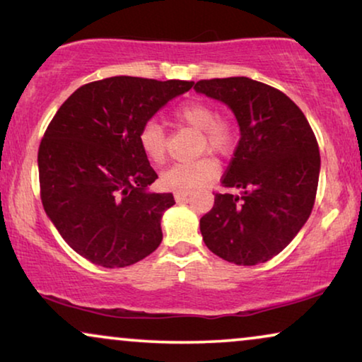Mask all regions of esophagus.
I'll return each mask as SVG.
<instances>
[{"label":"esophagus","instance_id":"1","mask_svg":"<svg viewBox=\"0 0 362 362\" xmlns=\"http://www.w3.org/2000/svg\"><path fill=\"white\" fill-rule=\"evenodd\" d=\"M188 195H190V193H188V192H175V200L177 202H185L187 200V198H188Z\"/></svg>","mask_w":362,"mask_h":362}]
</instances>
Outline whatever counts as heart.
<instances>
[{
	"mask_svg": "<svg viewBox=\"0 0 362 362\" xmlns=\"http://www.w3.org/2000/svg\"><path fill=\"white\" fill-rule=\"evenodd\" d=\"M174 118L188 128L200 131V152L208 151L215 156H226L231 152L236 141V128L231 119L218 116L216 108L208 101L192 100L182 103L175 108ZM137 141L147 159L157 165L164 164L167 159V136L157 121H146L141 126ZM218 164L211 157H200L169 167L160 175V183L169 190L187 192L211 180L218 175Z\"/></svg>",
	"mask_w": 362,
	"mask_h": 362,
	"instance_id": "obj_1",
	"label": "heart"
}]
</instances>
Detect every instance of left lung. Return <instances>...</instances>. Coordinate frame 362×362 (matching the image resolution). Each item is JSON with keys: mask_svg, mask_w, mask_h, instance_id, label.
Wrapping results in <instances>:
<instances>
[{"mask_svg": "<svg viewBox=\"0 0 362 362\" xmlns=\"http://www.w3.org/2000/svg\"><path fill=\"white\" fill-rule=\"evenodd\" d=\"M198 93L220 100L236 116L241 139L221 185L239 193H215L200 220L213 254L238 266L277 256L297 236L313 210L320 149L302 110L262 81L247 77L200 80Z\"/></svg>", "mask_w": 362, "mask_h": 362, "instance_id": "1", "label": "left lung"}]
</instances>
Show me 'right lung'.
Here are the masks:
<instances>
[{
  "label": "right lung",
  "instance_id": "1",
  "mask_svg": "<svg viewBox=\"0 0 362 362\" xmlns=\"http://www.w3.org/2000/svg\"><path fill=\"white\" fill-rule=\"evenodd\" d=\"M193 81L111 77L81 85L64 101L39 146L40 200L64 241L103 267H126L154 252L172 193L157 179L137 134Z\"/></svg>",
  "mask_w": 362,
  "mask_h": 362
}]
</instances>
